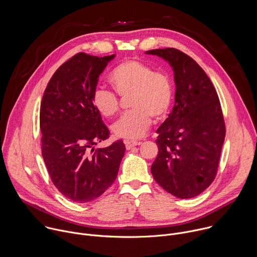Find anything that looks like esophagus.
<instances>
[{"label":"esophagus","mask_w":257,"mask_h":257,"mask_svg":"<svg viewBox=\"0 0 257 257\" xmlns=\"http://www.w3.org/2000/svg\"><path fill=\"white\" fill-rule=\"evenodd\" d=\"M124 144H125V146H126V149H127V150H130V149H132L134 146L139 145L140 142L133 141V140H124Z\"/></svg>","instance_id":"obj_1"}]
</instances>
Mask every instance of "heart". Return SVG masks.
Returning a JSON list of instances; mask_svg holds the SVG:
<instances>
[{"label":"heart","mask_w":257,"mask_h":257,"mask_svg":"<svg viewBox=\"0 0 257 257\" xmlns=\"http://www.w3.org/2000/svg\"><path fill=\"white\" fill-rule=\"evenodd\" d=\"M109 81L121 98L129 96L125 113L112 127L116 137L138 139L149 129L152 119L164 118L172 105L173 84L169 76L137 59L125 60L110 73ZM96 111L105 118L114 117L119 111V99L106 89H96L93 94Z\"/></svg>","instance_id":"b5f03b06"}]
</instances>
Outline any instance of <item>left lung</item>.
<instances>
[{
  "label": "left lung",
  "mask_w": 257,
  "mask_h": 257,
  "mask_svg": "<svg viewBox=\"0 0 257 257\" xmlns=\"http://www.w3.org/2000/svg\"><path fill=\"white\" fill-rule=\"evenodd\" d=\"M173 67L175 106L156 130L158 154L151 165L156 183L180 199H191L214 181L225 139L219 97L204 69L176 49H152Z\"/></svg>",
  "instance_id": "obj_1"
}]
</instances>
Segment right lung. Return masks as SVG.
<instances>
[{"instance_id":"right-lung-1","label":"right lung","mask_w":257,"mask_h":257,"mask_svg":"<svg viewBox=\"0 0 257 257\" xmlns=\"http://www.w3.org/2000/svg\"><path fill=\"white\" fill-rule=\"evenodd\" d=\"M115 54L79 52L50 78L40 107L42 156L56 189L76 203L99 198L115 182L125 145L95 149L110 132L93 105L100 74Z\"/></svg>"}]
</instances>
